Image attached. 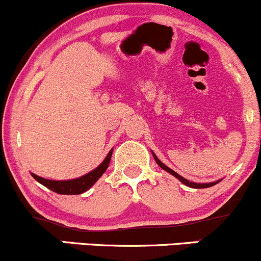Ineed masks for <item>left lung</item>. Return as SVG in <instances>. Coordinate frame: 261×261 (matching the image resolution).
<instances>
[{
    "label": "left lung",
    "mask_w": 261,
    "mask_h": 261,
    "mask_svg": "<svg viewBox=\"0 0 261 261\" xmlns=\"http://www.w3.org/2000/svg\"><path fill=\"white\" fill-rule=\"evenodd\" d=\"M152 154H153V158H154V161L157 162V164H158V166L161 167L162 169H164V170H166V172H168V173H170V174H172V175H174L175 178H178L179 180H180V181L182 182V184L188 185V187H190V188H195V189H203V188H210V187H214L215 184H217V182H218V181H215V182H207V184H197V182L189 181V180H187V179H185V178H182L181 175H179L178 173H175L174 170H172V169H170V168H168V167H167L166 164H163V163H162V162H161L160 160H158V158H157V155H155V154L153 153V152H152Z\"/></svg>",
    "instance_id": "8db88e82"
}]
</instances>
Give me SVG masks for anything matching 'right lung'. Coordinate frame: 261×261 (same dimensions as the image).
I'll return each mask as SVG.
<instances>
[{"instance_id":"right-lung-1","label":"right lung","mask_w":261,"mask_h":261,"mask_svg":"<svg viewBox=\"0 0 261 261\" xmlns=\"http://www.w3.org/2000/svg\"><path fill=\"white\" fill-rule=\"evenodd\" d=\"M112 153L113 151H110L106 157V160L103 161V163L94 170H92L91 173L81 176V178L72 179V180H49V179H44L41 176L35 175L34 173H32V176L40 184H43L44 187L55 191V193L62 194V195H79V194H82L88 190L103 175V173L109 167Z\"/></svg>"}]
</instances>
